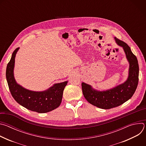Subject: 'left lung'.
<instances>
[{
    "label": "left lung",
    "mask_w": 146,
    "mask_h": 146,
    "mask_svg": "<svg viewBox=\"0 0 146 146\" xmlns=\"http://www.w3.org/2000/svg\"><path fill=\"white\" fill-rule=\"evenodd\" d=\"M116 43L123 47L129 62V76L127 80L113 89L98 91L91 86L82 82V91L86 100L91 105L100 109H110L120 106L128 100L134 94L139 82V64L136 56L129 46L124 41L115 37Z\"/></svg>",
    "instance_id": "1"
}]
</instances>
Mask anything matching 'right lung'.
Returning a JSON list of instances; mask_svg holds the SVG:
<instances>
[{
    "label": "right lung",
    "mask_w": 146,
    "mask_h": 146,
    "mask_svg": "<svg viewBox=\"0 0 146 146\" xmlns=\"http://www.w3.org/2000/svg\"><path fill=\"white\" fill-rule=\"evenodd\" d=\"M18 49L19 48H17L13 52L6 72L12 96L19 105L37 113H45L56 109L60 105L63 92L68 81L55 84L48 90L42 92L29 91L19 86L16 82L13 73L15 57Z\"/></svg>",
    "instance_id": "right-lung-1"
}]
</instances>
